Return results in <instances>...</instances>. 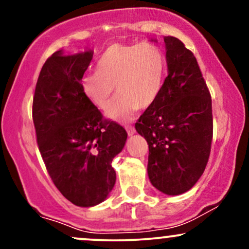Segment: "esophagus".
Instances as JSON below:
<instances>
[{"label":"esophagus","instance_id":"obj_1","mask_svg":"<svg viewBox=\"0 0 249 249\" xmlns=\"http://www.w3.org/2000/svg\"><path fill=\"white\" fill-rule=\"evenodd\" d=\"M126 131H127L128 136H133V134L136 133V128H134L133 126H126Z\"/></svg>","mask_w":249,"mask_h":249}]
</instances>
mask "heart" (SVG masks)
<instances>
[{
	"mask_svg": "<svg viewBox=\"0 0 249 249\" xmlns=\"http://www.w3.org/2000/svg\"><path fill=\"white\" fill-rule=\"evenodd\" d=\"M165 75L166 58L157 45L113 44L99 57L95 72L83 78L82 91L95 107L107 110L116 85L119 95L107 116L116 122H127L139 107L146 108L157 101Z\"/></svg>",
	"mask_w": 249,
	"mask_h": 249,
	"instance_id": "b5f03b06",
	"label": "heart"
}]
</instances>
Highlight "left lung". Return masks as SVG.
I'll return each instance as SVG.
<instances>
[{
	"mask_svg": "<svg viewBox=\"0 0 249 249\" xmlns=\"http://www.w3.org/2000/svg\"><path fill=\"white\" fill-rule=\"evenodd\" d=\"M164 42L168 75L136 130L148 144L151 184L167 196H179L196 184L207 165L212 99L193 53L176 37L165 36Z\"/></svg>",
	"mask_w": 249,
	"mask_h": 249,
	"instance_id": "1",
	"label": "left lung"
}]
</instances>
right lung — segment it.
I'll return each instance as SVG.
<instances>
[{
	"label": "right lung",
	"mask_w": 249,
	"mask_h": 249,
	"mask_svg": "<svg viewBox=\"0 0 249 249\" xmlns=\"http://www.w3.org/2000/svg\"><path fill=\"white\" fill-rule=\"evenodd\" d=\"M93 51L64 55L58 50L39 72L33 103L39 152L55 186L73 205L92 207L116 184L113 158L125 146L126 131L102 113L82 91Z\"/></svg>",
	"instance_id": "obj_1"
}]
</instances>
